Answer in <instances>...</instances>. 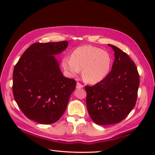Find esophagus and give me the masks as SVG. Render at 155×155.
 I'll use <instances>...</instances> for the list:
<instances>
[{"label":"esophagus","instance_id":"34e87169","mask_svg":"<svg viewBox=\"0 0 155 155\" xmlns=\"http://www.w3.org/2000/svg\"><path fill=\"white\" fill-rule=\"evenodd\" d=\"M77 89H81V88H83V85H81V83H77Z\"/></svg>","mask_w":155,"mask_h":155}]
</instances>
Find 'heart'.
<instances>
[{
  "label": "heart",
  "instance_id": "1",
  "mask_svg": "<svg viewBox=\"0 0 155 155\" xmlns=\"http://www.w3.org/2000/svg\"><path fill=\"white\" fill-rule=\"evenodd\" d=\"M62 67L70 77H74L81 70L84 81L96 84L103 81L109 74L111 59L105 51L91 46H83L75 49L71 58L64 57Z\"/></svg>",
  "mask_w": 155,
  "mask_h": 155
}]
</instances>
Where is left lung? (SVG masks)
I'll use <instances>...</instances> for the list:
<instances>
[{"label": "left lung", "mask_w": 155, "mask_h": 155, "mask_svg": "<svg viewBox=\"0 0 155 155\" xmlns=\"http://www.w3.org/2000/svg\"><path fill=\"white\" fill-rule=\"evenodd\" d=\"M115 60L109 74L92 87L85 86L86 104L90 116L97 124H117L135 105L140 77L135 63L127 53L109 44Z\"/></svg>", "instance_id": "left-lung-1"}]
</instances>
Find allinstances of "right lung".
Masks as SVG:
<instances>
[{"label": "right lung", "mask_w": 155, "mask_h": 155, "mask_svg": "<svg viewBox=\"0 0 155 155\" xmlns=\"http://www.w3.org/2000/svg\"><path fill=\"white\" fill-rule=\"evenodd\" d=\"M68 46L67 41L34 43L15 65L13 94L28 119L50 124L58 121L65 112L77 83L63 75L54 56Z\"/></svg>", "instance_id": "1"}]
</instances>
